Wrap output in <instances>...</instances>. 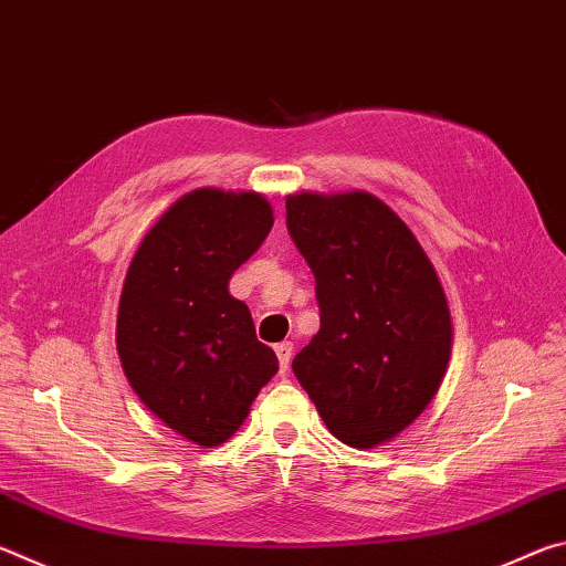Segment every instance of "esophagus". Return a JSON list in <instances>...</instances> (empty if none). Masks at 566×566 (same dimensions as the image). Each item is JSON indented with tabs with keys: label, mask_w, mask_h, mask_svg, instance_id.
Here are the masks:
<instances>
[{
	"label": "esophagus",
	"mask_w": 566,
	"mask_h": 566,
	"mask_svg": "<svg viewBox=\"0 0 566 566\" xmlns=\"http://www.w3.org/2000/svg\"><path fill=\"white\" fill-rule=\"evenodd\" d=\"M274 352H276V359H280V371H282V375H286V371H290V361H292V352H294L292 342L276 344Z\"/></svg>",
	"instance_id": "1"
}]
</instances>
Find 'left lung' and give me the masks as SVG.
Returning a JSON list of instances; mask_svg holds the SVG:
<instances>
[{
	"instance_id": "8db88e82",
	"label": "left lung",
	"mask_w": 566,
	"mask_h": 566,
	"mask_svg": "<svg viewBox=\"0 0 566 566\" xmlns=\"http://www.w3.org/2000/svg\"><path fill=\"white\" fill-rule=\"evenodd\" d=\"M286 229L317 282L319 332L292 369L339 442L371 449L442 385L452 317L409 227L367 191L286 197Z\"/></svg>"
}]
</instances>
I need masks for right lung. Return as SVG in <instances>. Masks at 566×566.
<instances>
[{
	"label": "right lung",
	"mask_w": 566,
	"mask_h": 566,
	"mask_svg": "<svg viewBox=\"0 0 566 566\" xmlns=\"http://www.w3.org/2000/svg\"><path fill=\"white\" fill-rule=\"evenodd\" d=\"M254 191L195 189L142 239L124 276L117 352L132 389L189 442H227L280 361L229 280L270 234Z\"/></svg>",
	"instance_id": "obj_1"
}]
</instances>
